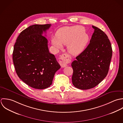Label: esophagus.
Wrapping results in <instances>:
<instances>
[{
	"instance_id": "obj_1",
	"label": "esophagus",
	"mask_w": 123,
	"mask_h": 123,
	"mask_svg": "<svg viewBox=\"0 0 123 123\" xmlns=\"http://www.w3.org/2000/svg\"><path fill=\"white\" fill-rule=\"evenodd\" d=\"M71 61V57L67 54L62 55L59 57V63L62 68H65L67 66V64Z\"/></svg>"
}]
</instances>
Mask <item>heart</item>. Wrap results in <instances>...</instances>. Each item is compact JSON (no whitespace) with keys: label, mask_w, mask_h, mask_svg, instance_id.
I'll use <instances>...</instances> for the list:
<instances>
[{"label":"heart","mask_w":123,"mask_h":123,"mask_svg":"<svg viewBox=\"0 0 123 123\" xmlns=\"http://www.w3.org/2000/svg\"><path fill=\"white\" fill-rule=\"evenodd\" d=\"M84 31V28L79 25L61 28L56 32L55 38L52 39V44L57 49L68 44V52L73 55H78L83 52L89 41V37Z\"/></svg>","instance_id":"heart-1"}]
</instances>
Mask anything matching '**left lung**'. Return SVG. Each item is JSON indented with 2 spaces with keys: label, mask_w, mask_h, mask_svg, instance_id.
<instances>
[{
  "label": "left lung",
  "mask_w": 123,
  "mask_h": 123,
  "mask_svg": "<svg viewBox=\"0 0 123 123\" xmlns=\"http://www.w3.org/2000/svg\"><path fill=\"white\" fill-rule=\"evenodd\" d=\"M94 29L90 43L72 63V83L77 88H92L106 77L112 55L111 43L107 35L98 27Z\"/></svg>",
  "instance_id": "obj_1"
}]
</instances>
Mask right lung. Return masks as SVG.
<instances>
[{
  "instance_id": "right-lung-1",
  "label": "right lung",
  "mask_w": 123,
  "mask_h": 123,
  "mask_svg": "<svg viewBox=\"0 0 123 123\" xmlns=\"http://www.w3.org/2000/svg\"><path fill=\"white\" fill-rule=\"evenodd\" d=\"M51 25L29 26L20 33L14 47L13 61L17 74L35 89L49 87L55 73L60 68L55 55L49 53L47 39L42 35Z\"/></svg>"
}]
</instances>
